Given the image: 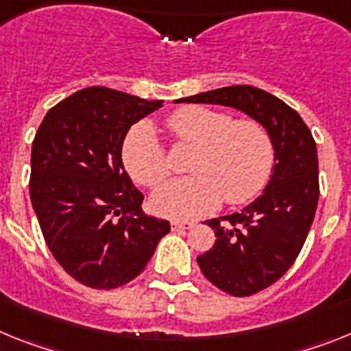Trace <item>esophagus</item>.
Here are the masks:
<instances>
[{
  "instance_id": "obj_1",
  "label": "esophagus",
  "mask_w": 351,
  "mask_h": 351,
  "mask_svg": "<svg viewBox=\"0 0 351 351\" xmlns=\"http://www.w3.org/2000/svg\"><path fill=\"white\" fill-rule=\"evenodd\" d=\"M194 226L193 221H171L173 231H182V230H191Z\"/></svg>"
}]
</instances>
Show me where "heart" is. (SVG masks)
Listing matches in <instances>:
<instances>
[{
	"label": "heart",
	"instance_id": "obj_1",
	"mask_svg": "<svg viewBox=\"0 0 351 351\" xmlns=\"http://www.w3.org/2000/svg\"><path fill=\"white\" fill-rule=\"evenodd\" d=\"M173 141L194 145L185 178L171 180L152 196L155 213L193 219L219 206L245 203L267 184L274 164L272 138L254 118H233L206 106H185L164 121ZM125 169L138 184L157 187L169 175L166 148L154 127L136 125L121 150Z\"/></svg>",
	"mask_w": 351,
	"mask_h": 351
}]
</instances>
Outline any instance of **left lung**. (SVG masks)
I'll list each match as a JSON object with an SVG mask.
<instances>
[{
	"instance_id": "1",
	"label": "left lung",
	"mask_w": 351,
	"mask_h": 351,
	"mask_svg": "<svg viewBox=\"0 0 351 351\" xmlns=\"http://www.w3.org/2000/svg\"><path fill=\"white\" fill-rule=\"evenodd\" d=\"M180 102L221 104L263 123L274 145L272 178L242 212L206 221L215 243L197 256L203 276L224 293L249 297L279 281L302 249L318 206V154L295 109L260 88L242 84Z\"/></svg>"
}]
</instances>
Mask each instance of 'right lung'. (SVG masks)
<instances>
[{
	"instance_id": "add662e5",
	"label": "right lung",
	"mask_w": 351,
	"mask_h": 351,
	"mask_svg": "<svg viewBox=\"0 0 351 351\" xmlns=\"http://www.w3.org/2000/svg\"><path fill=\"white\" fill-rule=\"evenodd\" d=\"M160 106L111 88H84L56 104L35 134L33 210L54 260L88 288L132 281L171 230L143 212L145 196L121 162L130 127Z\"/></svg>"
}]
</instances>
